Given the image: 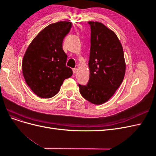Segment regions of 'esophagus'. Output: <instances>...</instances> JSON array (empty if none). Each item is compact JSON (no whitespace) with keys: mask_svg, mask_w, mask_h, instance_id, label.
I'll use <instances>...</instances> for the list:
<instances>
[{"mask_svg":"<svg viewBox=\"0 0 156 156\" xmlns=\"http://www.w3.org/2000/svg\"><path fill=\"white\" fill-rule=\"evenodd\" d=\"M77 68H74V69H73V73H76L77 72Z\"/></svg>","mask_w":156,"mask_h":156,"instance_id":"obj_1","label":"esophagus"}]
</instances>
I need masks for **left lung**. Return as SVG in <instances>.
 I'll return each mask as SVG.
<instances>
[{
	"label": "left lung",
	"mask_w": 156,
	"mask_h": 156,
	"mask_svg": "<svg viewBox=\"0 0 156 156\" xmlns=\"http://www.w3.org/2000/svg\"><path fill=\"white\" fill-rule=\"evenodd\" d=\"M88 23L91 29L90 77L87 85L79 84V91L88 101L101 105L109 100L123 81L126 72L124 51L112 30L101 23Z\"/></svg>",
	"instance_id": "left-lung-1"
}]
</instances>
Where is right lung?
<instances>
[{
  "mask_svg": "<svg viewBox=\"0 0 156 156\" xmlns=\"http://www.w3.org/2000/svg\"><path fill=\"white\" fill-rule=\"evenodd\" d=\"M69 21L46 27L32 41L23 56L22 71L25 81L36 95L51 98L57 94L72 69L66 66L67 55L62 42L72 28Z\"/></svg>",
  "mask_w": 156,
  "mask_h": 156,
  "instance_id": "obj_1",
  "label": "right lung"
}]
</instances>
